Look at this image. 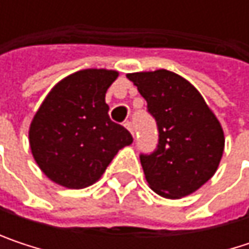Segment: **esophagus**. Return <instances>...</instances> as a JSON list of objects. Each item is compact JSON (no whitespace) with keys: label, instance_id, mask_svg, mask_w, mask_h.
Returning a JSON list of instances; mask_svg holds the SVG:
<instances>
[{"label":"esophagus","instance_id":"obj_1","mask_svg":"<svg viewBox=\"0 0 249 249\" xmlns=\"http://www.w3.org/2000/svg\"><path fill=\"white\" fill-rule=\"evenodd\" d=\"M124 126L128 129V131H129V132H131V134H132V135H134V128H132V124H131L129 121H126V123L124 124Z\"/></svg>","mask_w":249,"mask_h":249}]
</instances>
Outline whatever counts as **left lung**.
I'll list each match as a JSON object with an SVG mask.
<instances>
[{
  "label": "left lung",
  "mask_w": 249,
  "mask_h": 249,
  "mask_svg": "<svg viewBox=\"0 0 249 249\" xmlns=\"http://www.w3.org/2000/svg\"><path fill=\"white\" fill-rule=\"evenodd\" d=\"M126 77L147 101L159 126V147L140 156L151 190L181 199L216 173L225 148L222 125L200 92L183 76L159 69Z\"/></svg>",
  "instance_id": "8db88e82"
}]
</instances>
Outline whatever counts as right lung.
<instances>
[{
	"instance_id": "1",
	"label": "right lung",
	"mask_w": 249,
	"mask_h": 249,
	"mask_svg": "<svg viewBox=\"0 0 249 249\" xmlns=\"http://www.w3.org/2000/svg\"><path fill=\"white\" fill-rule=\"evenodd\" d=\"M117 71L83 69L57 82L28 128L31 154L52 181L66 189L96 183L117 153L132 142L123 125L109 120L105 102Z\"/></svg>"
}]
</instances>
